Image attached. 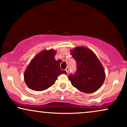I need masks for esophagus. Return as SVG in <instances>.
Here are the masks:
<instances>
[{
	"label": "esophagus",
	"mask_w": 127,
	"mask_h": 127,
	"mask_svg": "<svg viewBox=\"0 0 127 127\" xmlns=\"http://www.w3.org/2000/svg\"><path fill=\"white\" fill-rule=\"evenodd\" d=\"M65 72H66L67 73H68V70H69V68H68V67H67L65 69Z\"/></svg>",
	"instance_id": "34e87169"
}]
</instances>
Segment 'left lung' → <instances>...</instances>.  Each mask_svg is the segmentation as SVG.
<instances>
[{"label": "left lung", "mask_w": 127, "mask_h": 127, "mask_svg": "<svg viewBox=\"0 0 127 127\" xmlns=\"http://www.w3.org/2000/svg\"><path fill=\"white\" fill-rule=\"evenodd\" d=\"M71 55L77 65L75 73L68 75L72 85L83 93L97 91L104 82L105 73L95 54L84 46H78L71 51Z\"/></svg>", "instance_id": "obj_1"}]
</instances>
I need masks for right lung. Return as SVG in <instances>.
<instances>
[{
	"instance_id": "right-lung-1",
	"label": "right lung",
	"mask_w": 127,
	"mask_h": 127,
	"mask_svg": "<svg viewBox=\"0 0 127 127\" xmlns=\"http://www.w3.org/2000/svg\"><path fill=\"white\" fill-rule=\"evenodd\" d=\"M55 54L54 49L43 50L33 58L24 74L29 88L37 91L45 90L55 84L58 76L67 74L61 69V61L55 59Z\"/></svg>"
}]
</instances>
